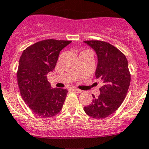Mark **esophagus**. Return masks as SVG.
Listing matches in <instances>:
<instances>
[{
	"label": "esophagus",
	"mask_w": 149,
	"mask_h": 149,
	"mask_svg": "<svg viewBox=\"0 0 149 149\" xmlns=\"http://www.w3.org/2000/svg\"><path fill=\"white\" fill-rule=\"evenodd\" d=\"M72 90H73V91H75V92H76V93H81L82 92V91L81 90H80V89H79V88H71Z\"/></svg>",
	"instance_id": "obj_1"
}]
</instances>
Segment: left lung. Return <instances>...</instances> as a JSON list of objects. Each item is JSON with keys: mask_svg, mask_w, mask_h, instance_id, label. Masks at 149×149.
Returning a JSON list of instances; mask_svg holds the SVG:
<instances>
[{"mask_svg": "<svg viewBox=\"0 0 149 149\" xmlns=\"http://www.w3.org/2000/svg\"><path fill=\"white\" fill-rule=\"evenodd\" d=\"M95 50L98 64L95 76L102 81L98 97L93 96L92 102L84 109L88 116L105 118L115 112L124 101L130 84V73L125 55L107 42L84 41Z\"/></svg>", "mask_w": 149, "mask_h": 149, "instance_id": "1", "label": "left lung"}]
</instances>
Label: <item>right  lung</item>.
<instances>
[{
  "label": "right lung",
  "mask_w": 149,
  "mask_h": 149,
  "mask_svg": "<svg viewBox=\"0 0 149 149\" xmlns=\"http://www.w3.org/2000/svg\"><path fill=\"white\" fill-rule=\"evenodd\" d=\"M71 42L42 40L24 49L19 60L17 81L22 99L38 116L50 118L61 112L68 91L52 88L47 73L55 68L60 52Z\"/></svg>",
  "instance_id": "right-lung-1"
}]
</instances>
